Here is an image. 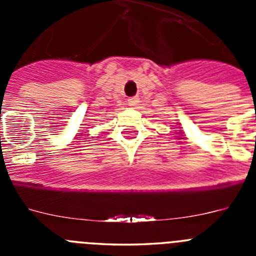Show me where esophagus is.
Segmentation results:
<instances>
[{"label":"esophagus","mask_w":256,"mask_h":256,"mask_svg":"<svg viewBox=\"0 0 256 256\" xmlns=\"http://www.w3.org/2000/svg\"><path fill=\"white\" fill-rule=\"evenodd\" d=\"M137 104H138V98L137 97H130V98H128V105L132 106V108H134Z\"/></svg>","instance_id":"34e87169"}]
</instances>
